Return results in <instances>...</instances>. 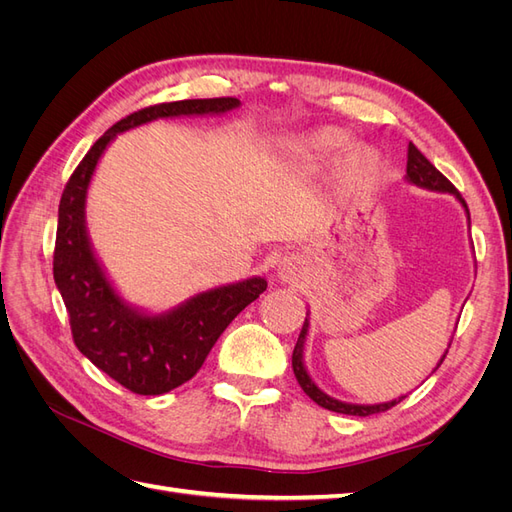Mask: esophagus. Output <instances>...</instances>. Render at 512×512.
<instances>
[{
	"label": "esophagus",
	"instance_id": "esophagus-1",
	"mask_svg": "<svg viewBox=\"0 0 512 512\" xmlns=\"http://www.w3.org/2000/svg\"><path fill=\"white\" fill-rule=\"evenodd\" d=\"M301 271H303L301 260L294 256H288L280 262V265H277V280H280L282 284H297L301 277Z\"/></svg>",
	"mask_w": 512,
	"mask_h": 512
}]
</instances>
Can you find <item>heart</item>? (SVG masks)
Wrapping results in <instances>:
<instances>
[{
	"label": "heart",
	"mask_w": 512,
	"mask_h": 512,
	"mask_svg": "<svg viewBox=\"0 0 512 512\" xmlns=\"http://www.w3.org/2000/svg\"><path fill=\"white\" fill-rule=\"evenodd\" d=\"M352 147V136L342 128H318L280 143L282 162L294 170H309L337 160ZM380 156L371 147H356L342 162V177L352 185H365L376 177Z\"/></svg>",
	"instance_id": "heart-1"
}]
</instances>
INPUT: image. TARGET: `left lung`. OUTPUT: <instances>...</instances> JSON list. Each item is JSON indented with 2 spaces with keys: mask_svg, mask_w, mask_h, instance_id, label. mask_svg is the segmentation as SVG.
<instances>
[{
  "mask_svg": "<svg viewBox=\"0 0 512 512\" xmlns=\"http://www.w3.org/2000/svg\"><path fill=\"white\" fill-rule=\"evenodd\" d=\"M406 181L416 185V188H423V190H429V192H444V194H453L463 211H466V218H468V224H470V211H468V205L466 200L461 198V194L455 190V185L448 181L440 170L433 166L421 151L416 149L414 143L408 145V166H406ZM307 333H309V309H307V316H305V322H303V329H301V335L297 339V346H294V352H292V369H294V376H297V382L301 384V389L305 391V395H309V399H314L316 404L320 408H327L331 412H339V414H350V416H369V414H378V412H384L389 410L393 406H397L401 399H406V395H401L399 399H391V401H384V404H350V401H342V399H335L331 395L324 393L320 386L312 380V376H309V371L305 367V361H303V350H305V342H307ZM448 348H451V342H448ZM448 348L444 350L442 359L438 361L436 369L442 365V361L446 359V352ZM433 369V371H436ZM431 371V374H433Z\"/></svg>",
  "mask_w": 512,
  "mask_h": 512,
  "instance_id": "1",
  "label": "left lung"
}]
</instances>
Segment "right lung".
Wrapping results in <instances>:
<instances>
[{
	"label": "right lung",
	"mask_w": 512,
	"mask_h": 512,
	"mask_svg": "<svg viewBox=\"0 0 512 512\" xmlns=\"http://www.w3.org/2000/svg\"><path fill=\"white\" fill-rule=\"evenodd\" d=\"M237 98L179 100L132 113L104 132L76 166L59 203L53 277L66 303L74 344L104 374L136 395H162L188 382L239 312L267 290L265 277L215 286L166 312L128 303L108 277L87 230V192L117 134L173 117L224 115Z\"/></svg>",
	"instance_id": "1"
}]
</instances>
